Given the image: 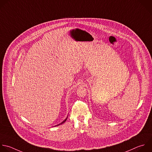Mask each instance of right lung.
<instances>
[{
    "mask_svg": "<svg viewBox=\"0 0 152 152\" xmlns=\"http://www.w3.org/2000/svg\"><path fill=\"white\" fill-rule=\"evenodd\" d=\"M67 118H68V116H67V118H66V119H64V121H63L62 122H61L60 124H58V125H56V126H58V125H61V124H64V122L66 121V120H67Z\"/></svg>",
    "mask_w": 152,
    "mask_h": 152,
    "instance_id": "add662e5",
    "label": "right lung"
}]
</instances>
